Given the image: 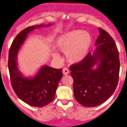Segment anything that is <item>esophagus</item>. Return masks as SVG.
<instances>
[{"instance_id": "obj_1", "label": "esophagus", "mask_w": 127, "mask_h": 127, "mask_svg": "<svg viewBox=\"0 0 127 127\" xmlns=\"http://www.w3.org/2000/svg\"><path fill=\"white\" fill-rule=\"evenodd\" d=\"M62 72H63V74L65 75H67L69 74V70L67 68H66V67H64L63 68V70H62Z\"/></svg>"}]
</instances>
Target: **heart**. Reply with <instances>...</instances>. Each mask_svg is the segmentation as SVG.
I'll list each match as a JSON object with an SVG mask.
<instances>
[{"mask_svg": "<svg viewBox=\"0 0 127 127\" xmlns=\"http://www.w3.org/2000/svg\"><path fill=\"white\" fill-rule=\"evenodd\" d=\"M91 35L87 31L74 30L61 35L57 39L56 46L65 53L66 60L71 64L82 62L88 55L92 45ZM53 57L60 59L59 53H53Z\"/></svg>", "mask_w": 127, "mask_h": 127, "instance_id": "b5f03b06", "label": "heart"}]
</instances>
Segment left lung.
<instances>
[{"label":"left lung","instance_id":"left-lung-1","mask_svg":"<svg viewBox=\"0 0 127 127\" xmlns=\"http://www.w3.org/2000/svg\"><path fill=\"white\" fill-rule=\"evenodd\" d=\"M99 35L95 49L79 64L70 66L76 100L85 107H95L113 94L119 80L120 61L115 41L104 30Z\"/></svg>","mask_w":127,"mask_h":127}]
</instances>
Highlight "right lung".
I'll list each match as a JSON object with an SVG mask.
<instances>
[{
	"label": "right lung",
	"instance_id": "1",
	"mask_svg": "<svg viewBox=\"0 0 127 127\" xmlns=\"http://www.w3.org/2000/svg\"><path fill=\"white\" fill-rule=\"evenodd\" d=\"M51 25L52 24H41L23 30L13 40L9 52L8 69L12 88L18 98L34 107L44 106L53 100L58 84L62 77V69H56L45 65L34 76H25L18 68V53L29 33L36 29Z\"/></svg>",
	"mask_w": 127,
	"mask_h": 127
}]
</instances>
